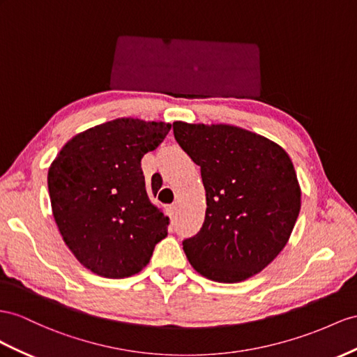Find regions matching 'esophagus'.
<instances>
[{
	"label": "esophagus",
	"mask_w": 357,
	"mask_h": 357,
	"mask_svg": "<svg viewBox=\"0 0 357 357\" xmlns=\"http://www.w3.org/2000/svg\"><path fill=\"white\" fill-rule=\"evenodd\" d=\"M167 213H169V215H170V217L176 215V213H178V205H176V204H172V205H169V206H167Z\"/></svg>",
	"instance_id": "obj_1"
}]
</instances>
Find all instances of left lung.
Segmentation results:
<instances>
[{
  "label": "left lung",
  "mask_w": 357,
  "mask_h": 357,
  "mask_svg": "<svg viewBox=\"0 0 357 357\" xmlns=\"http://www.w3.org/2000/svg\"><path fill=\"white\" fill-rule=\"evenodd\" d=\"M173 134L200 167L206 213L182 241L193 268L235 283L266 268L285 248L300 213V185L279 144L231 125L173 122Z\"/></svg>",
  "instance_id": "obj_1"
}]
</instances>
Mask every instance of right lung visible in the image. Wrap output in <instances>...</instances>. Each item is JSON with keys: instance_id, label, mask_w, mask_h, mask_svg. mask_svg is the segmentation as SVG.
Masks as SVG:
<instances>
[{"instance_id": "add662e5", "label": "right lung", "mask_w": 357, "mask_h": 357, "mask_svg": "<svg viewBox=\"0 0 357 357\" xmlns=\"http://www.w3.org/2000/svg\"><path fill=\"white\" fill-rule=\"evenodd\" d=\"M170 123L122 117L75 135L48 170L52 215L74 257L98 276L142 271L167 235L169 217L146 191L142 158Z\"/></svg>"}]
</instances>
